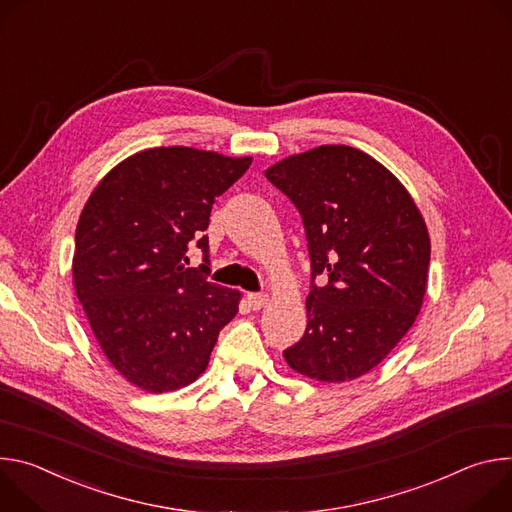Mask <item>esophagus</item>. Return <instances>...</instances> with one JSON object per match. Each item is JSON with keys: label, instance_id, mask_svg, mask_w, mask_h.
Wrapping results in <instances>:
<instances>
[{"label": "esophagus", "instance_id": "34e87169", "mask_svg": "<svg viewBox=\"0 0 512 512\" xmlns=\"http://www.w3.org/2000/svg\"><path fill=\"white\" fill-rule=\"evenodd\" d=\"M248 303H250V307H252L254 311H258V309L266 307L268 295H264V293H250V295H248Z\"/></svg>", "mask_w": 512, "mask_h": 512}]
</instances>
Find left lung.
<instances>
[{"label": "left lung", "mask_w": 512, "mask_h": 512, "mask_svg": "<svg viewBox=\"0 0 512 512\" xmlns=\"http://www.w3.org/2000/svg\"><path fill=\"white\" fill-rule=\"evenodd\" d=\"M303 217L311 258L307 329L282 352L313 380L378 366L415 323L431 258L427 225L388 168L352 146H319L266 170ZM328 278L317 288L314 278Z\"/></svg>", "instance_id": "left-lung-1"}]
</instances>
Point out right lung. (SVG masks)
<instances>
[{
	"label": "right lung",
	"instance_id": "obj_1",
	"mask_svg": "<svg viewBox=\"0 0 512 512\" xmlns=\"http://www.w3.org/2000/svg\"><path fill=\"white\" fill-rule=\"evenodd\" d=\"M250 164L187 146L142 150L111 168L81 211L75 293L105 358L142 390L195 382L238 313L240 293L207 280L203 232L215 199ZM193 243L199 269L186 266Z\"/></svg>",
	"mask_w": 512,
	"mask_h": 512
}]
</instances>
